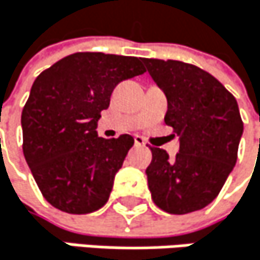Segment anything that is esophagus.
I'll list each match as a JSON object with an SVG mask.
<instances>
[{"mask_svg":"<svg viewBox=\"0 0 260 260\" xmlns=\"http://www.w3.org/2000/svg\"><path fill=\"white\" fill-rule=\"evenodd\" d=\"M134 143H136V146H143V145H145V140H143V137L136 136V137H134Z\"/></svg>","mask_w":260,"mask_h":260,"instance_id":"34e87169","label":"esophagus"}]
</instances>
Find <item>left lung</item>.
Returning <instances> with one entry per match:
<instances>
[{
    "instance_id": "left-lung-1",
    "label": "left lung",
    "mask_w": 260,
    "mask_h": 260,
    "mask_svg": "<svg viewBox=\"0 0 260 260\" xmlns=\"http://www.w3.org/2000/svg\"><path fill=\"white\" fill-rule=\"evenodd\" d=\"M143 63L168 100L165 123L180 136L174 158L151 148V197L170 214L202 210L217 197L237 160L244 133L237 102L219 80L194 64L157 58Z\"/></svg>"
}]
</instances>
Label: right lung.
<instances>
[{
  "label": "right lung",
  "instance_id": "right-lung-1",
  "mask_svg": "<svg viewBox=\"0 0 260 260\" xmlns=\"http://www.w3.org/2000/svg\"><path fill=\"white\" fill-rule=\"evenodd\" d=\"M142 58L77 52L43 71L23 108V152L52 207L69 214L100 210L134 139L97 136L115 86L142 75Z\"/></svg>",
  "mask_w": 260,
  "mask_h": 260
}]
</instances>
